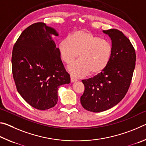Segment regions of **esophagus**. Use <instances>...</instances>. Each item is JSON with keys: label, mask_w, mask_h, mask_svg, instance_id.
<instances>
[{"label": "esophagus", "mask_w": 146, "mask_h": 146, "mask_svg": "<svg viewBox=\"0 0 146 146\" xmlns=\"http://www.w3.org/2000/svg\"><path fill=\"white\" fill-rule=\"evenodd\" d=\"M76 80H77V79L74 78L73 76H71V82H75Z\"/></svg>", "instance_id": "34e87169"}]
</instances>
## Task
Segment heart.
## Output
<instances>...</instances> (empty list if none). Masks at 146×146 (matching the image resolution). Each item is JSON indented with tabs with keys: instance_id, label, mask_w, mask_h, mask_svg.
Returning a JSON list of instances; mask_svg holds the SVG:
<instances>
[{
	"instance_id": "obj_1",
	"label": "heart",
	"mask_w": 146,
	"mask_h": 146,
	"mask_svg": "<svg viewBox=\"0 0 146 146\" xmlns=\"http://www.w3.org/2000/svg\"><path fill=\"white\" fill-rule=\"evenodd\" d=\"M58 48L63 61L68 64L80 54V59L68 68L71 75L76 77H82L90 72L100 73L108 66L112 54L110 42L84 30L76 31L71 38H64Z\"/></svg>"
}]
</instances>
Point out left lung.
Masks as SVG:
<instances>
[{
    "label": "left lung",
    "mask_w": 146,
    "mask_h": 146,
    "mask_svg": "<svg viewBox=\"0 0 146 146\" xmlns=\"http://www.w3.org/2000/svg\"><path fill=\"white\" fill-rule=\"evenodd\" d=\"M112 42V54L108 66L98 75L82 82L84 92L80 103L86 110L104 111L119 103L129 88L135 67V50L122 31L104 30Z\"/></svg>",
    "instance_id": "8db88e82"
}]
</instances>
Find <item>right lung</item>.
Listing matches in <instances>:
<instances>
[{
	"instance_id": "obj_1",
	"label": "right lung",
	"mask_w": 146,
	"mask_h": 146,
	"mask_svg": "<svg viewBox=\"0 0 146 146\" xmlns=\"http://www.w3.org/2000/svg\"><path fill=\"white\" fill-rule=\"evenodd\" d=\"M51 35L58 34L45 23L31 24L21 34L12 51L17 90L27 103L39 110L54 107L59 86L70 83Z\"/></svg>"
}]
</instances>
